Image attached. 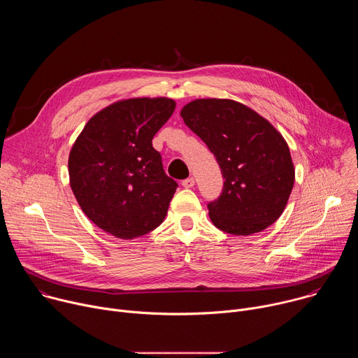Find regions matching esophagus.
I'll use <instances>...</instances> for the list:
<instances>
[{"label": "esophagus", "mask_w": 358, "mask_h": 358, "mask_svg": "<svg viewBox=\"0 0 358 358\" xmlns=\"http://www.w3.org/2000/svg\"><path fill=\"white\" fill-rule=\"evenodd\" d=\"M194 184H195V180H194L192 177H188V178H185V180L182 181V187H184V188H192Z\"/></svg>", "instance_id": "esophagus-1"}]
</instances>
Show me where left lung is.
Masks as SVG:
<instances>
[{"label": "left lung", "mask_w": 358, "mask_h": 358, "mask_svg": "<svg viewBox=\"0 0 358 358\" xmlns=\"http://www.w3.org/2000/svg\"><path fill=\"white\" fill-rule=\"evenodd\" d=\"M184 123L215 156L224 187L208 203L213 224L250 235L283 213L294 184L287 143L262 116L229 99H196L181 110Z\"/></svg>", "instance_id": "obj_1"}]
</instances>
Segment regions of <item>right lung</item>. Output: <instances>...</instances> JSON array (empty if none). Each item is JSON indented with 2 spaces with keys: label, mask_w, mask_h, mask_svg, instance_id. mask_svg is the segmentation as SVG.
<instances>
[{
  "label": "right lung",
  "mask_w": 358,
  "mask_h": 358,
  "mask_svg": "<svg viewBox=\"0 0 358 358\" xmlns=\"http://www.w3.org/2000/svg\"><path fill=\"white\" fill-rule=\"evenodd\" d=\"M174 109L167 97L120 100L96 113L76 138L71 188L100 229L133 239L164 221L178 184L164 173L151 140Z\"/></svg>",
  "instance_id": "right-lung-1"
}]
</instances>
